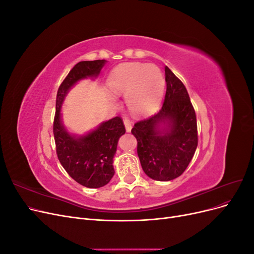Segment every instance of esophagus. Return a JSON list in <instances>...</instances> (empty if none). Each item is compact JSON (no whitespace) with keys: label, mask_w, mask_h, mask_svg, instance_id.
Listing matches in <instances>:
<instances>
[{"label":"esophagus","mask_w":254,"mask_h":254,"mask_svg":"<svg viewBox=\"0 0 254 254\" xmlns=\"http://www.w3.org/2000/svg\"><path fill=\"white\" fill-rule=\"evenodd\" d=\"M124 125H125V128H126V131L127 132L131 131V128H132V125H133V123L131 121L128 120V119H125L124 120Z\"/></svg>","instance_id":"1"}]
</instances>
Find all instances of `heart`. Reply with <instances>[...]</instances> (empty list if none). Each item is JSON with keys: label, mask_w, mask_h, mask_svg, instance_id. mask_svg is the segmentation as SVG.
Here are the masks:
<instances>
[{"label": "heart", "mask_w": 254, "mask_h": 254, "mask_svg": "<svg viewBox=\"0 0 254 254\" xmlns=\"http://www.w3.org/2000/svg\"><path fill=\"white\" fill-rule=\"evenodd\" d=\"M108 87L115 94L126 95L130 113L142 118L159 108L164 94L165 79L162 71L155 64L126 63L112 71Z\"/></svg>", "instance_id": "heart-1"}]
</instances>
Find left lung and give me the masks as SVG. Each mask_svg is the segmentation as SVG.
<instances>
[{"mask_svg": "<svg viewBox=\"0 0 254 254\" xmlns=\"http://www.w3.org/2000/svg\"><path fill=\"white\" fill-rule=\"evenodd\" d=\"M165 81L162 108L131 129L137 140L143 171L157 181H170L181 176L198 144L196 114L186 87L167 66Z\"/></svg>", "mask_w": 254, "mask_h": 254, "instance_id": "left-lung-1", "label": "left lung"}]
</instances>
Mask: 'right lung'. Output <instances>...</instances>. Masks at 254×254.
Wrapping results in <instances>:
<instances>
[{
  "instance_id": "obj_1",
  "label": "right lung",
  "mask_w": 254,
  "mask_h": 254,
  "mask_svg": "<svg viewBox=\"0 0 254 254\" xmlns=\"http://www.w3.org/2000/svg\"><path fill=\"white\" fill-rule=\"evenodd\" d=\"M106 64L105 59L80 61L60 84L56 98L54 136L58 159L76 182L89 189L102 188L112 179L113 158L120 137L126 132L124 124L121 118L115 117L83 134L73 133L64 124L61 108L75 84L97 78Z\"/></svg>"
}]
</instances>
